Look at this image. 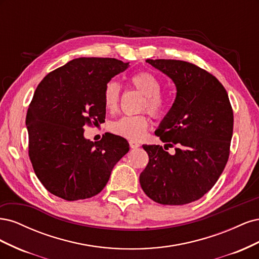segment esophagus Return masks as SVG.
Listing matches in <instances>:
<instances>
[{
    "label": "esophagus",
    "instance_id": "obj_1",
    "mask_svg": "<svg viewBox=\"0 0 259 259\" xmlns=\"http://www.w3.org/2000/svg\"><path fill=\"white\" fill-rule=\"evenodd\" d=\"M130 147L132 148V149H135V148H138L140 145H139V143H137V142H135V140H130Z\"/></svg>",
    "mask_w": 259,
    "mask_h": 259
}]
</instances>
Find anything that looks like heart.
I'll list each match as a JSON object with an SVG mask.
<instances>
[{"label":"heart","mask_w":259,"mask_h":259,"mask_svg":"<svg viewBox=\"0 0 259 259\" xmlns=\"http://www.w3.org/2000/svg\"><path fill=\"white\" fill-rule=\"evenodd\" d=\"M134 88L145 95L142 109L152 116L160 117L167 112L168 100L161 94L160 80L151 72H138L131 77ZM121 89L116 81H109L104 90V104L108 111H115L120 103ZM149 126V119L146 114L125 115L111 123L110 130L115 135L128 139H139Z\"/></svg>","instance_id":"b5f03b06"}]
</instances>
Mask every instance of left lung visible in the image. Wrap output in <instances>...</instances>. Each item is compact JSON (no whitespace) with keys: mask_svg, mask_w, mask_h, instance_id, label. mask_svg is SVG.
Masks as SVG:
<instances>
[{"mask_svg":"<svg viewBox=\"0 0 259 259\" xmlns=\"http://www.w3.org/2000/svg\"><path fill=\"white\" fill-rule=\"evenodd\" d=\"M176 85V98L155 135L164 146H143L149 155L139 176L144 192L164 205H184L208 192L230 153L233 111L223 84L206 70L175 59H147ZM175 146L171 156L163 150ZM168 149V148H167Z\"/></svg>","mask_w":259,"mask_h":259,"instance_id":"8db88e82","label":"left lung"}]
</instances>
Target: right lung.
I'll list each match as a JSON object with an SVG mask.
<instances>
[{
	"mask_svg": "<svg viewBox=\"0 0 259 259\" xmlns=\"http://www.w3.org/2000/svg\"><path fill=\"white\" fill-rule=\"evenodd\" d=\"M128 68L115 58H75L46 75L29 105V158L42 185L56 197L76 201L104 189L111 170L130 150L124 138L106 133L84 138L86 125L105 121L104 90Z\"/></svg>",
	"mask_w": 259,
	"mask_h": 259,
	"instance_id": "obj_1",
	"label": "right lung"
}]
</instances>
